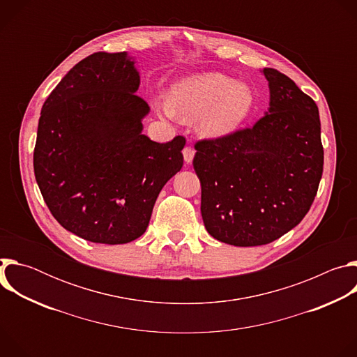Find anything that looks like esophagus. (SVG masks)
<instances>
[{
  "label": "esophagus",
  "mask_w": 357,
  "mask_h": 357,
  "mask_svg": "<svg viewBox=\"0 0 357 357\" xmlns=\"http://www.w3.org/2000/svg\"><path fill=\"white\" fill-rule=\"evenodd\" d=\"M193 157H195V149L192 146H186L183 149V160L186 164H190L193 161Z\"/></svg>",
  "instance_id": "34e87169"
}]
</instances>
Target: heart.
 Listing matches in <instances>:
<instances>
[{"mask_svg":"<svg viewBox=\"0 0 357 357\" xmlns=\"http://www.w3.org/2000/svg\"><path fill=\"white\" fill-rule=\"evenodd\" d=\"M154 106L167 117L199 119L202 135L222 138L234 132L250 117L254 93L245 83L209 72L176 82L171 87L169 100L157 98Z\"/></svg>","mask_w":357,"mask_h":357,"instance_id":"1","label":"heart"}]
</instances>
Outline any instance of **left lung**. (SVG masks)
Segmentation results:
<instances>
[{
    "mask_svg": "<svg viewBox=\"0 0 357 357\" xmlns=\"http://www.w3.org/2000/svg\"><path fill=\"white\" fill-rule=\"evenodd\" d=\"M270 107L251 128L196 142L193 168L211 236L238 247L263 245L308 213L324 171L315 101L288 76L263 69Z\"/></svg>",
    "mask_w": 357,
    "mask_h": 357,
    "instance_id": "8db88e82",
    "label": "left lung"
}]
</instances>
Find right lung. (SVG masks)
<instances>
[{
  "label": "right lung",
  "mask_w": 357,
  "mask_h": 357,
  "mask_svg": "<svg viewBox=\"0 0 357 357\" xmlns=\"http://www.w3.org/2000/svg\"><path fill=\"white\" fill-rule=\"evenodd\" d=\"M127 52L73 66L43 103L33 171L50 213L93 243L124 244L148 227L164 185L181 171L185 138L142 134L149 106Z\"/></svg>",
  "instance_id": "add662e5"
}]
</instances>
